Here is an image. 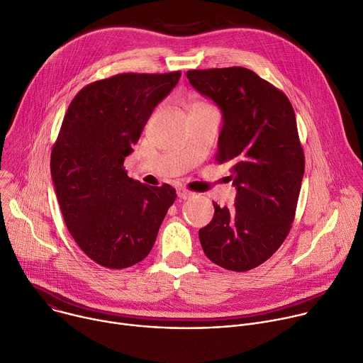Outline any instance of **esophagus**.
<instances>
[{
	"instance_id": "obj_1",
	"label": "esophagus",
	"mask_w": 363,
	"mask_h": 363,
	"mask_svg": "<svg viewBox=\"0 0 363 363\" xmlns=\"http://www.w3.org/2000/svg\"><path fill=\"white\" fill-rule=\"evenodd\" d=\"M177 194H178V196H179L181 199H188V198H191V196L194 195L191 191H188V189H185V188H178V189H177Z\"/></svg>"
}]
</instances>
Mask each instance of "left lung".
<instances>
[{"label": "left lung", "mask_w": 363, "mask_h": 363, "mask_svg": "<svg viewBox=\"0 0 363 363\" xmlns=\"http://www.w3.org/2000/svg\"><path fill=\"white\" fill-rule=\"evenodd\" d=\"M191 86L223 112L217 161L233 164V208L214 203L199 230L205 255L223 269L248 272L279 250L294 220L304 153L287 96L245 67L188 70Z\"/></svg>", "instance_id": "obj_1"}]
</instances>
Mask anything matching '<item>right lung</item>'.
<instances>
[{"label":"right lung","mask_w":363,"mask_h":363,"mask_svg":"<svg viewBox=\"0 0 363 363\" xmlns=\"http://www.w3.org/2000/svg\"><path fill=\"white\" fill-rule=\"evenodd\" d=\"M181 72L122 73L93 82L72 100L51 150V178L65 223L83 252L126 269L150 252L175 189L128 177L123 162Z\"/></svg>","instance_id":"obj_1"}]
</instances>
